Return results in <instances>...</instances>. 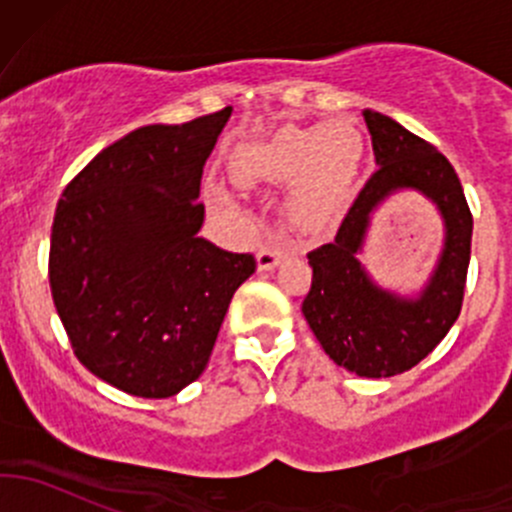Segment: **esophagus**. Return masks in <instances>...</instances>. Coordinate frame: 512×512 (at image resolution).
I'll return each instance as SVG.
<instances>
[{"mask_svg": "<svg viewBox=\"0 0 512 512\" xmlns=\"http://www.w3.org/2000/svg\"><path fill=\"white\" fill-rule=\"evenodd\" d=\"M285 255H287V247L280 245V242H270V245L260 247V252H257V270L262 272L272 270V267H275Z\"/></svg>", "mask_w": 512, "mask_h": 512, "instance_id": "34e87169", "label": "esophagus"}]
</instances>
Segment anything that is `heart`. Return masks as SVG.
<instances>
[{
  "instance_id": "obj_1",
  "label": "heart",
  "mask_w": 512,
  "mask_h": 512,
  "mask_svg": "<svg viewBox=\"0 0 512 512\" xmlns=\"http://www.w3.org/2000/svg\"><path fill=\"white\" fill-rule=\"evenodd\" d=\"M364 160V136L352 121L287 126L270 141L240 151L232 175L240 185L294 183L289 213L302 227H322L342 213ZM220 200H225L220 195Z\"/></svg>"
}]
</instances>
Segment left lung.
<instances>
[{"instance_id":"obj_1","label":"left lung","mask_w":512,"mask_h":512,"mask_svg":"<svg viewBox=\"0 0 512 512\" xmlns=\"http://www.w3.org/2000/svg\"><path fill=\"white\" fill-rule=\"evenodd\" d=\"M364 121L379 170L366 180L337 237L307 255L312 287L302 312L334 364L366 379H386L426 359L461 314L473 215L443 153L384 113L366 108ZM396 189L431 199L447 230L437 267L416 298L376 286L355 257L373 210Z\"/></svg>"}]
</instances>
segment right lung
<instances>
[{
  "label": "right lung",
  "mask_w": 512,
  "mask_h": 512,
  "mask_svg": "<svg viewBox=\"0 0 512 512\" xmlns=\"http://www.w3.org/2000/svg\"><path fill=\"white\" fill-rule=\"evenodd\" d=\"M232 108L143 126L66 185L51 225L49 285L76 359L106 384L168 399L208 366L250 252L198 237L203 165Z\"/></svg>",
  "instance_id": "add662e5"
}]
</instances>
